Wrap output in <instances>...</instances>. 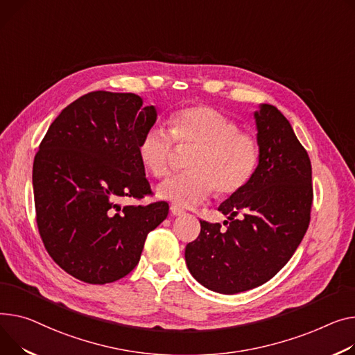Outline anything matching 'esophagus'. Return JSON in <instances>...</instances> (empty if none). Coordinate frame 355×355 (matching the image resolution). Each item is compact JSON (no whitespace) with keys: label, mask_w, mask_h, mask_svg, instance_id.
<instances>
[{"label":"esophagus","mask_w":355,"mask_h":355,"mask_svg":"<svg viewBox=\"0 0 355 355\" xmlns=\"http://www.w3.org/2000/svg\"><path fill=\"white\" fill-rule=\"evenodd\" d=\"M171 212H173V216H182L185 211L178 205H171Z\"/></svg>","instance_id":"obj_1"}]
</instances>
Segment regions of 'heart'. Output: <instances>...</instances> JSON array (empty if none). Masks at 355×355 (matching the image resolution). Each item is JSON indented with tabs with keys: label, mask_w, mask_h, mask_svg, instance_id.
I'll list each match as a JSON object with an SVG mask.
<instances>
[{
	"label": "heart",
	"mask_w": 355,
	"mask_h": 355,
	"mask_svg": "<svg viewBox=\"0 0 355 355\" xmlns=\"http://www.w3.org/2000/svg\"><path fill=\"white\" fill-rule=\"evenodd\" d=\"M168 124L171 134L154 125L138 141V155L155 178L171 174L175 144L194 147L187 164L190 173L162 182L161 198L191 207L205 201L214 188L220 197H228L250 182L259 162V143L232 118L216 108L193 105L174 112Z\"/></svg>",
	"instance_id": "1"
}]
</instances>
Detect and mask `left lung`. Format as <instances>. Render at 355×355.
I'll return each mask as SVG.
<instances>
[{
    "label": "left lung",
    "mask_w": 355,
    "mask_h": 355,
    "mask_svg": "<svg viewBox=\"0 0 355 355\" xmlns=\"http://www.w3.org/2000/svg\"><path fill=\"white\" fill-rule=\"evenodd\" d=\"M259 162L250 182L220 207L221 224L201 223L185 247L193 277L220 294H237L271 279L302 241L310 224L313 171L309 153L274 105L255 111Z\"/></svg>",
    "instance_id": "left-lung-1"
}]
</instances>
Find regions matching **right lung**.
Wrapping results in <instances>:
<instances>
[{"mask_svg":"<svg viewBox=\"0 0 355 355\" xmlns=\"http://www.w3.org/2000/svg\"><path fill=\"white\" fill-rule=\"evenodd\" d=\"M157 111L132 92L92 91L65 107L33 165L37 227L46 252L69 275L107 284L130 274L168 204H118L151 196L138 141Z\"/></svg>","mask_w":355,"mask_h":355,"instance_id":"obj_1","label":"right lung"}]
</instances>
